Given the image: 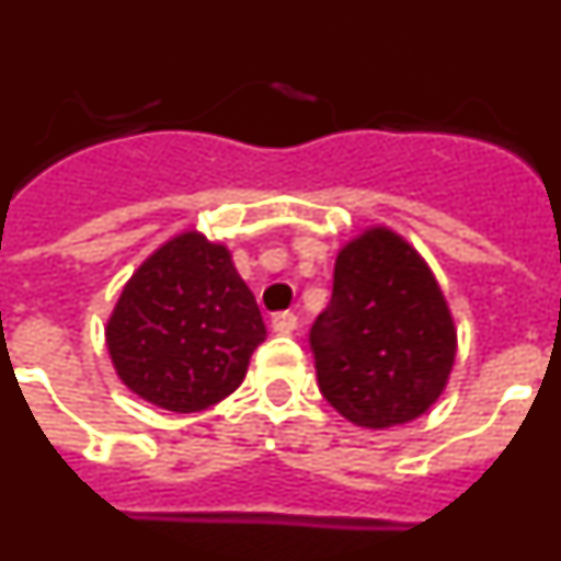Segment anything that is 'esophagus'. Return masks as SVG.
Wrapping results in <instances>:
<instances>
[{
  "mask_svg": "<svg viewBox=\"0 0 561 561\" xmlns=\"http://www.w3.org/2000/svg\"><path fill=\"white\" fill-rule=\"evenodd\" d=\"M295 329L297 314H291V311H277V314H272V331H275V334H291Z\"/></svg>",
  "mask_w": 561,
  "mask_h": 561,
  "instance_id": "1",
  "label": "esophagus"
}]
</instances>
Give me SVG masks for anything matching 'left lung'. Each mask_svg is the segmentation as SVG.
Here are the masks:
<instances>
[{
	"label": "left lung",
	"mask_w": 561,
	"mask_h": 561,
	"mask_svg": "<svg viewBox=\"0 0 561 561\" xmlns=\"http://www.w3.org/2000/svg\"><path fill=\"white\" fill-rule=\"evenodd\" d=\"M320 393L365 430L408 424L447 388L458 351L433 270L388 227L342 247L331 304L311 325Z\"/></svg>",
	"instance_id": "left-lung-1"
}]
</instances>
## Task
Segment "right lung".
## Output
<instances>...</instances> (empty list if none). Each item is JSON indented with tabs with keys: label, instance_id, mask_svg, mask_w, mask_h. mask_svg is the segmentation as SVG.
<instances>
[{
	"label": "right lung",
	"instance_id": "1",
	"mask_svg": "<svg viewBox=\"0 0 561 561\" xmlns=\"http://www.w3.org/2000/svg\"><path fill=\"white\" fill-rule=\"evenodd\" d=\"M266 325L225 244L187 230L153 250L106 323L112 365L131 393L199 413L244 381Z\"/></svg>",
	"mask_w": 561,
	"mask_h": 561
}]
</instances>
